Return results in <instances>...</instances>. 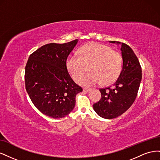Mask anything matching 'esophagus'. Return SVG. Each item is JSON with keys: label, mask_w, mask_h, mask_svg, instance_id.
<instances>
[{"label": "esophagus", "mask_w": 160, "mask_h": 160, "mask_svg": "<svg viewBox=\"0 0 160 160\" xmlns=\"http://www.w3.org/2000/svg\"><path fill=\"white\" fill-rule=\"evenodd\" d=\"M83 91H86V92H88V91H91V89L90 88H83Z\"/></svg>", "instance_id": "34e87169"}]
</instances>
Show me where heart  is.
Instances as JSON below:
<instances>
[{
	"label": "heart",
	"instance_id": "b5f03b06",
	"mask_svg": "<svg viewBox=\"0 0 160 160\" xmlns=\"http://www.w3.org/2000/svg\"><path fill=\"white\" fill-rule=\"evenodd\" d=\"M122 57L118 51L98 42H91L80 48L78 55L71 54L66 60L67 69L72 78L77 81L90 65L91 71L79 80L84 86H93L102 81L113 83L122 69Z\"/></svg>",
	"mask_w": 160,
	"mask_h": 160
}]
</instances>
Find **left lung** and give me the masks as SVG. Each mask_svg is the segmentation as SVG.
I'll return each instance as SVG.
<instances>
[{
	"mask_svg": "<svg viewBox=\"0 0 160 160\" xmlns=\"http://www.w3.org/2000/svg\"><path fill=\"white\" fill-rule=\"evenodd\" d=\"M121 44L123 67L113 88L99 89L101 99L93 104V109L100 117L113 119L126 111L136 98L142 80V67L137 56L131 47L123 42L110 41Z\"/></svg>",
	"mask_w": 160,
	"mask_h": 160,
	"instance_id": "8db88e82",
	"label": "left lung"
}]
</instances>
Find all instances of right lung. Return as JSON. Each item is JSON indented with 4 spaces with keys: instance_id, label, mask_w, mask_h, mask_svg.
I'll use <instances>...</instances> for the list:
<instances>
[{
    "instance_id": "obj_1",
    "label": "right lung",
    "mask_w": 160,
    "mask_h": 160,
    "mask_svg": "<svg viewBox=\"0 0 160 160\" xmlns=\"http://www.w3.org/2000/svg\"><path fill=\"white\" fill-rule=\"evenodd\" d=\"M78 39L42 46L28 57L25 88L34 105L44 115L59 119L73 109L75 97L83 89L71 79L66 60Z\"/></svg>"
}]
</instances>
